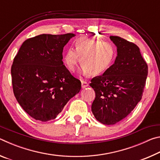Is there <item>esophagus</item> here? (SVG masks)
<instances>
[{
    "instance_id": "1",
    "label": "esophagus",
    "mask_w": 160,
    "mask_h": 160,
    "mask_svg": "<svg viewBox=\"0 0 160 160\" xmlns=\"http://www.w3.org/2000/svg\"><path fill=\"white\" fill-rule=\"evenodd\" d=\"M81 84H82V88H85L89 85V84L86 82V81H81Z\"/></svg>"
}]
</instances>
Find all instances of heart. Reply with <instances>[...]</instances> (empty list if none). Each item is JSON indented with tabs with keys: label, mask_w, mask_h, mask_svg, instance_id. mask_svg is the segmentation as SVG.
Masks as SVG:
<instances>
[{
	"label": "heart",
	"mask_w": 160,
	"mask_h": 160,
	"mask_svg": "<svg viewBox=\"0 0 160 160\" xmlns=\"http://www.w3.org/2000/svg\"><path fill=\"white\" fill-rule=\"evenodd\" d=\"M74 49L68 48L63 58L70 72H73L80 61L84 74L97 75L109 68L114 62L117 51L112 42L94 39L86 37L75 39Z\"/></svg>",
	"instance_id": "obj_1"
}]
</instances>
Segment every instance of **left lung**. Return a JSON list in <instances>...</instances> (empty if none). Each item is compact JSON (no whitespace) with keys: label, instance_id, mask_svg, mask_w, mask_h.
<instances>
[{"label":"left lung","instance_id":"obj_1","mask_svg":"<svg viewBox=\"0 0 160 160\" xmlns=\"http://www.w3.org/2000/svg\"><path fill=\"white\" fill-rule=\"evenodd\" d=\"M110 39L117 47L114 63L90 84L95 92L92 112L105 125L118 123L135 109L142 98L148 72L136 44L116 36Z\"/></svg>","mask_w":160,"mask_h":160}]
</instances>
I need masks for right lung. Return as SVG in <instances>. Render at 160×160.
<instances>
[{
  "label": "right lung",
  "mask_w": 160,
  "mask_h": 160,
  "mask_svg": "<svg viewBox=\"0 0 160 160\" xmlns=\"http://www.w3.org/2000/svg\"><path fill=\"white\" fill-rule=\"evenodd\" d=\"M75 34H40L25 40L11 67L13 93L36 120L56 118L81 90L80 81L63 65L64 46Z\"/></svg>",
  "instance_id": "add662e5"
}]
</instances>
